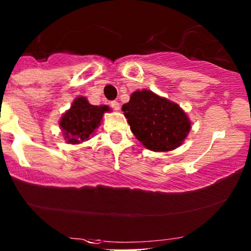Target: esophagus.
<instances>
[{"mask_svg": "<svg viewBox=\"0 0 251 251\" xmlns=\"http://www.w3.org/2000/svg\"><path fill=\"white\" fill-rule=\"evenodd\" d=\"M110 107L113 108L114 110H120V102H117V101H111V102H110Z\"/></svg>", "mask_w": 251, "mask_h": 251, "instance_id": "obj_1", "label": "esophagus"}]
</instances>
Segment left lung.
<instances>
[{"mask_svg": "<svg viewBox=\"0 0 251 251\" xmlns=\"http://www.w3.org/2000/svg\"><path fill=\"white\" fill-rule=\"evenodd\" d=\"M122 110L132 134L149 150L176 149L191 130L190 119L177 103L148 89L132 93Z\"/></svg>", "mask_w": 251, "mask_h": 251, "instance_id": "left-lung-1", "label": "left lung"}]
</instances>
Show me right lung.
<instances>
[{"mask_svg":"<svg viewBox=\"0 0 251 251\" xmlns=\"http://www.w3.org/2000/svg\"><path fill=\"white\" fill-rule=\"evenodd\" d=\"M108 110V106H93L85 97L76 98L59 122L67 143L78 144L89 140Z\"/></svg>","mask_w":251,"mask_h":251,"instance_id":"1","label":"right lung"}]
</instances>
